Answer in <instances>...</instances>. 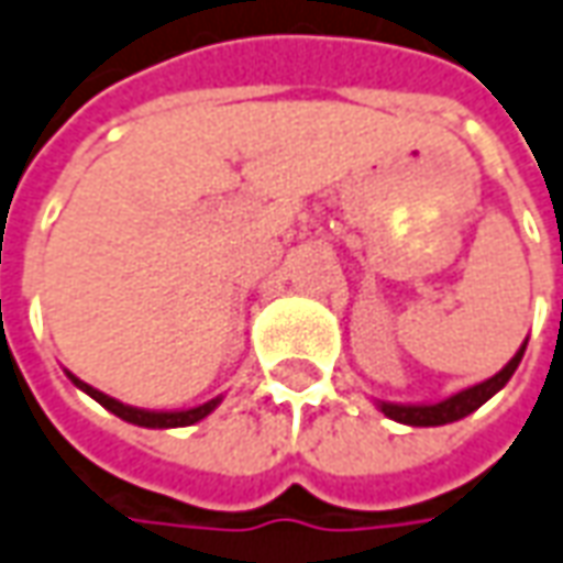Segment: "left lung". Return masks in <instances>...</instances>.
<instances>
[{"mask_svg":"<svg viewBox=\"0 0 563 563\" xmlns=\"http://www.w3.org/2000/svg\"><path fill=\"white\" fill-rule=\"evenodd\" d=\"M523 350H527V343H520L518 353L493 378L481 380L474 387H465V390L446 396L440 402H384V399H378V409L387 418H394L399 424H409V428H440V424H452V421H459L465 415L477 412L489 396L499 394L501 387L511 380L520 360H523Z\"/></svg>","mask_w":563,"mask_h":563,"instance_id":"1","label":"left lung"}]
</instances>
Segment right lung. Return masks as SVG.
I'll list each match as a JSON object with an SVG mask.
<instances>
[{"instance_id": "right-lung-1", "label": "right lung", "mask_w": 563, "mask_h": 563, "mask_svg": "<svg viewBox=\"0 0 563 563\" xmlns=\"http://www.w3.org/2000/svg\"><path fill=\"white\" fill-rule=\"evenodd\" d=\"M67 378L77 384L82 394H89L96 402H101L108 412H114L117 418H123V421H130V424H139V428H188V424H198L201 418H207V415L213 412L217 406L222 402V396H217V399H207L203 406H195V409H176V412H154V409H135V406H126V402H120V399H114V396L101 394V390H96V387H89L86 380H79L77 375H70L67 372Z\"/></svg>"}]
</instances>
